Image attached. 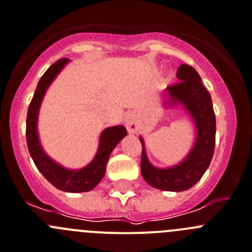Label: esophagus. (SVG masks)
Returning <instances> with one entry per match:
<instances>
[{
    "label": "esophagus",
    "mask_w": 252,
    "mask_h": 252,
    "mask_svg": "<svg viewBox=\"0 0 252 252\" xmlns=\"http://www.w3.org/2000/svg\"><path fill=\"white\" fill-rule=\"evenodd\" d=\"M124 126L129 133H135L138 130V118L133 112H128L124 115Z\"/></svg>",
    "instance_id": "34e87169"
}]
</instances>
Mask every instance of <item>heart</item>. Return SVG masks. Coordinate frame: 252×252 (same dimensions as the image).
<instances>
[{
	"label": "heart",
	"mask_w": 252,
	"mask_h": 252,
	"mask_svg": "<svg viewBox=\"0 0 252 252\" xmlns=\"http://www.w3.org/2000/svg\"><path fill=\"white\" fill-rule=\"evenodd\" d=\"M171 78V73H166V74H164V81H170Z\"/></svg>",
	"instance_id": "heart-1"
}]
</instances>
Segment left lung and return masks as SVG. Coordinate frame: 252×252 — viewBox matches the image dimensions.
<instances>
[{"mask_svg": "<svg viewBox=\"0 0 252 252\" xmlns=\"http://www.w3.org/2000/svg\"><path fill=\"white\" fill-rule=\"evenodd\" d=\"M179 83L168 87L161 97L166 107L182 105L191 117L196 128V138L184 160L169 168H157L149 161L143 138L140 171L145 182L165 191H184L194 187L211 163L215 148L216 121L211 95L201 83L199 73L188 64L178 68Z\"/></svg>", "mask_w": 252, "mask_h": 252, "instance_id": "obj_1", "label": "left lung"}]
</instances>
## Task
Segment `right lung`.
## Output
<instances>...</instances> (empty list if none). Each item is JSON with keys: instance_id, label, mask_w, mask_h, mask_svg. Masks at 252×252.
Listing matches in <instances>:
<instances>
[{"instance_id": "right-lung-1", "label": "right lung", "mask_w": 252, "mask_h": 252, "mask_svg": "<svg viewBox=\"0 0 252 252\" xmlns=\"http://www.w3.org/2000/svg\"><path fill=\"white\" fill-rule=\"evenodd\" d=\"M69 62L67 58L57 61L46 70L37 84L34 95L31 100L26 123V139L28 152L42 175L53 187L67 192H84L97 187L105 174L108 159L117 144L126 135V129L123 126H114L105 128L99 137V145L93 160L82 169H67L58 164L42 148L38 137V113L44 94L51 83L60 74L61 70Z\"/></svg>"}]
</instances>
